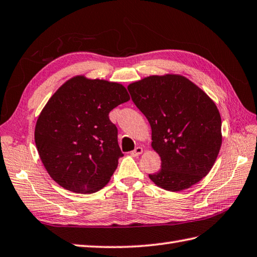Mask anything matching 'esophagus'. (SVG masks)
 Returning a JSON list of instances; mask_svg holds the SVG:
<instances>
[{
  "label": "esophagus",
  "instance_id": "1",
  "mask_svg": "<svg viewBox=\"0 0 257 257\" xmlns=\"http://www.w3.org/2000/svg\"><path fill=\"white\" fill-rule=\"evenodd\" d=\"M142 153H143V148L140 147V146H138V147H135V150H134V151L131 152V155L134 156V157H138V156H140V155H141Z\"/></svg>",
  "mask_w": 257,
  "mask_h": 257
}]
</instances>
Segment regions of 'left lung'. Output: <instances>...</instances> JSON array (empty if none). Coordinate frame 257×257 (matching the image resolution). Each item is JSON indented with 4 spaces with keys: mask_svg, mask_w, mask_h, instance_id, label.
Instances as JSON below:
<instances>
[{
    "mask_svg": "<svg viewBox=\"0 0 257 257\" xmlns=\"http://www.w3.org/2000/svg\"><path fill=\"white\" fill-rule=\"evenodd\" d=\"M127 89L151 124L152 148L162 161L150 179L167 191L196 185L213 167L222 144L221 116L213 100L174 73L143 78Z\"/></svg>",
    "mask_w": 257,
    "mask_h": 257,
    "instance_id": "obj_1",
    "label": "left lung"
}]
</instances>
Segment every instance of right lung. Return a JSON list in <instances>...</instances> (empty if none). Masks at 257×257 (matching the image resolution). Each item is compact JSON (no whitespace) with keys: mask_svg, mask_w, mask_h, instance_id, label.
<instances>
[{"mask_svg":"<svg viewBox=\"0 0 257 257\" xmlns=\"http://www.w3.org/2000/svg\"><path fill=\"white\" fill-rule=\"evenodd\" d=\"M128 100L123 84L83 75L70 78L51 95L34 136L44 167L57 184L89 195L110 181L123 154L109 113Z\"/></svg>","mask_w":257,"mask_h":257,"instance_id":"add662e5","label":"right lung"}]
</instances>
